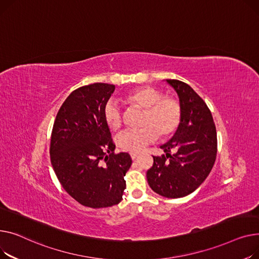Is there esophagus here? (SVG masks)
<instances>
[{"label": "esophagus", "instance_id": "obj_1", "mask_svg": "<svg viewBox=\"0 0 259 259\" xmlns=\"http://www.w3.org/2000/svg\"><path fill=\"white\" fill-rule=\"evenodd\" d=\"M138 156H139V154H131V158H132V160L133 161H135L137 158H138Z\"/></svg>", "mask_w": 259, "mask_h": 259}]
</instances>
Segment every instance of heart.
Masks as SVG:
<instances>
[{
	"label": "heart",
	"instance_id": "obj_1",
	"mask_svg": "<svg viewBox=\"0 0 259 259\" xmlns=\"http://www.w3.org/2000/svg\"><path fill=\"white\" fill-rule=\"evenodd\" d=\"M125 101L143 110L139 130L126 131L118 136V146L128 153H139L147 144L154 142L160 135L162 138L171 136L179 127L182 118L180 101L154 87H144L131 92ZM106 125L117 131L123 124V113L118 104L110 100L103 108Z\"/></svg>",
	"mask_w": 259,
	"mask_h": 259
}]
</instances>
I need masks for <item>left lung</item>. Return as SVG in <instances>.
<instances>
[{
  "instance_id": "obj_1",
  "label": "left lung",
  "mask_w": 259,
  "mask_h": 259,
  "mask_svg": "<svg viewBox=\"0 0 259 259\" xmlns=\"http://www.w3.org/2000/svg\"><path fill=\"white\" fill-rule=\"evenodd\" d=\"M166 81L179 95L182 118L175 136L161 146L166 155L154 157L146 177L155 192L178 199L193 192L210 174L217 158L218 138L205 101L187 83L178 79Z\"/></svg>"
}]
</instances>
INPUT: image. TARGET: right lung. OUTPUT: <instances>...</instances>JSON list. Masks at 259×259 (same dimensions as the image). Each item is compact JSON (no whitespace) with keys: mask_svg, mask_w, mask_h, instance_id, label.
Masks as SVG:
<instances>
[{"mask_svg":"<svg viewBox=\"0 0 259 259\" xmlns=\"http://www.w3.org/2000/svg\"><path fill=\"white\" fill-rule=\"evenodd\" d=\"M114 91V84L102 82L74 90L60 106L52 128L50 159L55 175L64 189L85 207L120 203L132 165L127 153H114L103 118Z\"/></svg>","mask_w":259,"mask_h":259,"instance_id":"right-lung-1","label":"right lung"}]
</instances>
